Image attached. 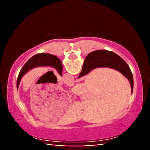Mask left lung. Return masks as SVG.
<instances>
[{
    "label": "left lung",
    "mask_w": 150,
    "mask_h": 150,
    "mask_svg": "<svg viewBox=\"0 0 150 150\" xmlns=\"http://www.w3.org/2000/svg\"><path fill=\"white\" fill-rule=\"evenodd\" d=\"M42 66H50L56 69V70L59 73V75H62L63 66L60 59L54 55L49 54H38L34 55L28 62L25 63V65L20 70V71L18 76L16 87L18 88L20 80L22 77L33 68L42 67Z\"/></svg>",
    "instance_id": "obj_1"
}]
</instances>
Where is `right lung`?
Listing matches in <instances>:
<instances>
[{
  "label": "right lung",
  "mask_w": 150,
  "mask_h": 150,
  "mask_svg": "<svg viewBox=\"0 0 150 150\" xmlns=\"http://www.w3.org/2000/svg\"><path fill=\"white\" fill-rule=\"evenodd\" d=\"M98 67H109L117 70L129 80L132 93L133 92V75L128 64L115 53L108 50H96L86 57L83 69L79 76L81 78L88 74L91 70Z\"/></svg>",
  "instance_id": "obj_1"
}]
</instances>
